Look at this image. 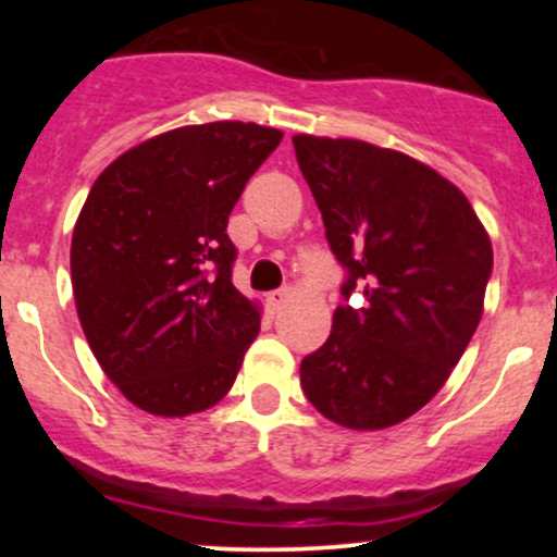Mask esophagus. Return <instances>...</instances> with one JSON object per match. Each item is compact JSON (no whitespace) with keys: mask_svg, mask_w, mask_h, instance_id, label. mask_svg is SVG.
Returning a JSON list of instances; mask_svg holds the SVG:
<instances>
[{"mask_svg":"<svg viewBox=\"0 0 557 557\" xmlns=\"http://www.w3.org/2000/svg\"><path fill=\"white\" fill-rule=\"evenodd\" d=\"M287 300H290V290H287V287H283V290H272V293H267V306H270V309L274 311V314H277V311L283 309V306L287 304Z\"/></svg>","mask_w":557,"mask_h":557,"instance_id":"34e87169","label":"esophagus"}]
</instances>
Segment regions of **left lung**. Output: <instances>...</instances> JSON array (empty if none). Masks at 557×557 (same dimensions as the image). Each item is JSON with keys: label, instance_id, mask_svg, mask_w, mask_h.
Segmentation results:
<instances>
[{"label": "left lung", "instance_id": "left-lung-1", "mask_svg": "<svg viewBox=\"0 0 557 557\" xmlns=\"http://www.w3.org/2000/svg\"><path fill=\"white\" fill-rule=\"evenodd\" d=\"M332 253L348 270L332 332L300 361L324 419L374 432L445 385L479 327L492 243L458 185L430 164L359 138L293 136Z\"/></svg>", "mask_w": 557, "mask_h": 557}]
</instances>
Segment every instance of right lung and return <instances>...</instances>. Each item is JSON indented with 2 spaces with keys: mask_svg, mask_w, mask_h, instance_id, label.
I'll use <instances>...</instances> for the list:
<instances>
[{
  "mask_svg": "<svg viewBox=\"0 0 557 557\" xmlns=\"http://www.w3.org/2000/svg\"><path fill=\"white\" fill-rule=\"evenodd\" d=\"M283 131L183 125L96 177L70 243L83 335L133 406L177 419L233 387L261 304L233 285L227 216Z\"/></svg>",
  "mask_w": 557,
  "mask_h": 557,
  "instance_id": "1",
  "label": "right lung"
}]
</instances>
